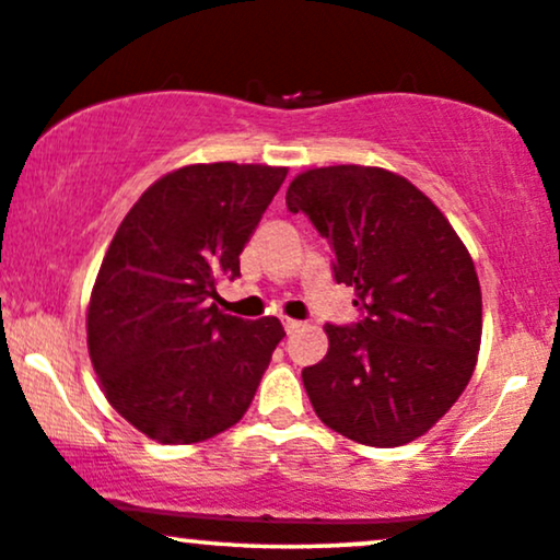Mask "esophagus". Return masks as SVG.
<instances>
[{
    "label": "esophagus",
    "mask_w": 560,
    "mask_h": 560,
    "mask_svg": "<svg viewBox=\"0 0 560 560\" xmlns=\"http://www.w3.org/2000/svg\"><path fill=\"white\" fill-rule=\"evenodd\" d=\"M300 327H302V323H296V319H284V330L289 332V335H292L294 330H300Z\"/></svg>",
    "instance_id": "obj_1"
}]
</instances>
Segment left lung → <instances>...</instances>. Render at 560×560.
<instances>
[{
  "instance_id": "1",
  "label": "left lung",
  "mask_w": 560,
  "mask_h": 560,
  "mask_svg": "<svg viewBox=\"0 0 560 560\" xmlns=\"http://www.w3.org/2000/svg\"><path fill=\"white\" fill-rule=\"evenodd\" d=\"M287 207L327 237L335 281L363 315L327 323V355L302 371L317 417L376 448L424 435L464 394L481 346L466 245L415 184L374 166L304 171Z\"/></svg>"
}]
</instances>
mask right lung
<instances>
[{"instance_id":"add662e5","label":"right lung","mask_w":560,"mask_h":560,"mask_svg":"<svg viewBox=\"0 0 560 560\" xmlns=\"http://www.w3.org/2000/svg\"><path fill=\"white\" fill-rule=\"evenodd\" d=\"M287 168L194 163L148 186L125 214L96 273L86 342L104 397L166 445L199 443L250 407L273 348L276 317L220 312V279L241 253Z\"/></svg>"}]
</instances>
